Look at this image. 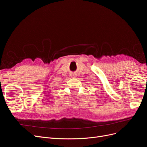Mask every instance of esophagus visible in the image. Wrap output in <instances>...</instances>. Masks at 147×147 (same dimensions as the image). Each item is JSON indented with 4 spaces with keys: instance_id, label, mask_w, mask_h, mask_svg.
<instances>
[{
    "instance_id": "esophagus-1",
    "label": "esophagus",
    "mask_w": 147,
    "mask_h": 147,
    "mask_svg": "<svg viewBox=\"0 0 147 147\" xmlns=\"http://www.w3.org/2000/svg\"><path fill=\"white\" fill-rule=\"evenodd\" d=\"M72 76H75V75H72Z\"/></svg>"
}]
</instances>
